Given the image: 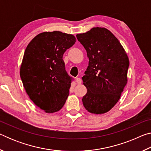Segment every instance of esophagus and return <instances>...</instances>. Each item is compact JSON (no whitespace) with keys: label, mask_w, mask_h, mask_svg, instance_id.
I'll use <instances>...</instances> for the list:
<instances>
[{"label":"esophagus","mask_w":151,"mask_h":151,"mask_svg":"<svg viewBox=\"0 0 151 151\" xmlns=\"http://www.w3.org/2000/svg\"><path fill=\"white\" fill-rule=\"evenodd\" d=\"M76 83H77L78 85L79 84H81V82H82V80H81V78H76Z\"/></svg>","instance_id":"esophagus-1"}]
</instances>
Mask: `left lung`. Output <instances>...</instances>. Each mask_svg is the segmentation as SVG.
Segmentation results:
<instances>
[{"label": "left lung", "instance_id": "obj_1", "mask_svg": "<svg viewBox=\"0 0 151 151\" xmlns=\"http://www.w3.org/2000/svg\"><path fill=\"white\" fill-rule=\"evenodd\" d=\"M76 38L89 60L82 77L87 88L83 105L91 113H105L119 101L127 85L129 58L119 40L105 28L94 27Z\"/></svg>", "mask_w": 151, "mask_h": 151}]
</instances>
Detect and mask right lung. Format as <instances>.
<instances>
[{"instance_id": "right-lung-1", "label": "right lung", "mask_w": 151, "mask_h": 151, "mask_svg": "<svg viewBox=\"0 0 151 151\" xmlns=\"http://www.w3.org/2000/svg\"><path fill=\"white\" fill-rule=\"evenodd\" d=\"M75 42L73 35L44 32L25 49L20 69L22 84L30 100L48 113L60 111L69 94L72 77L65 70L63 56Z\"/></svg>"}]
</instances>
